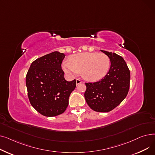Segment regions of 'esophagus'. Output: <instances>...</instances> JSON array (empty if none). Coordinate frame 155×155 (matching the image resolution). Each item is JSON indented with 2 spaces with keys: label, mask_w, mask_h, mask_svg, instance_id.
Instances as JSON below:
<instances>
[{
  "label": "esophagus",
  "mask_w": 155,
  "mask_h": 155,
  "mask_svg": "<svg viewBox=\"0 0 155 155\" xmlns=\"http://www.w3.org/2000/svg\"><path fill=\"white\" fill-rule=\"evenodd\" d=\"M81 83H82V80H80V79H76V85H78V84H81Z\"/></svg>",
  "instance_id": "esophagus-1"
}]
</instances>
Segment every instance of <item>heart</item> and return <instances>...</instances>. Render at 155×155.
<instances>
[{"label":"heart","mask_w":155,"mask_h":155,"mask_svg":"<svg viewBox=\"0 0 155 155\" xmlns=\"http://www.w3.org/2000/svg\"><path fill=\"white\" fill-rule=\"evenodd\" d=\"M69 61L62 63V68L70 76L82 73L87 80L95 82L104 78L109 70L110 60L104 53L84 52L71 55Z\"/></svg>","instance_id":"b5f03b06"}]
</instances>
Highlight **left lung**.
Returning <instances> with one entry per match:
<instances>
[{"mask_svg":"<svg viewBox=\"0 0 155 155\" xmlns=\"http://www.w3.org/2000/svg\"><path fill=\"white\" fill-rule=\"evenodd\" d=\"M109 56L110 69L102 79L85 83V101L92 110L107 112L116 107L126 98L130 84V71L123 57L115 53L101 50Z\"/></svg>","mask_w":155,"mask_h":155,"instance_id":"8db88e82","label":"left lung"}]
</instances>
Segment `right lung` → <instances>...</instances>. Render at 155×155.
Returning a JSON list of instances; mask_svg holds the SVG:
<instances>
[{
  "label": "right lung",
  "mask_w": 155,
  "mask_h": 155,
  "mask_svg": "<svg viewBox=\"0 0 155 155\" xmlns=\"http://www.w3.org/2000/svg\"><path fill=\"white\" fill-rule=\"evenodd\" d=\"M64 54L54 51L32 62L27 73L26 84L31 105L46 117L63 113L68 105L70 94L76 87V80L64 78L61 63Z\"/></svg>",
  "instance_id": "obj_1"
}]
</instances>
